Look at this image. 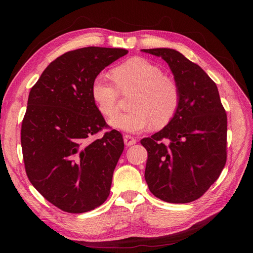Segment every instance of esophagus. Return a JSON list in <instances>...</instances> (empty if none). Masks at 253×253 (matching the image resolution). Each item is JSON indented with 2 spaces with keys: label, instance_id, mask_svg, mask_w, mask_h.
<instances>
[{
  "label": "esophagus",
  "instance_id": "obj_1",
  "mask_svg": "<svg viewBox=\"0 0 253 253\" xmlns=\"http://www.w3.org/2000/svg\"><path fill=\"white\" fill-rule=\"evenodd\" d=\"M124 140H125V143L127 145V147H129V145H133L137 142V140L134 138V137L129 136V135H125Z\"/></svg>",
  "mask_w": 253,
  "mask_h": 253
}]
</instances>
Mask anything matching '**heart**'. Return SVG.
<instances>
[{"label":"heart","instance_id":"1","mask_svg":"<svg viewBox=\"0 0 253 253\" xmlns=\"http://www.w3.org/2000/svg\"><path fill=\"white\" fill-rule=\"evenodd\" d=\"M113 81L100 75L91 84V96L102 115L112 117L118 112L119 94L136 91L129 102V111L111 119L115 128L138 133L149 128L153 122L159 127L174 117L180 102L179 87L165 76L157 65L143 58L125 61L112 71Z\"/></svg>","mask_w":253,"mask_h":253}]
</instances>
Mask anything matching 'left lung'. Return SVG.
Returning a JSON list of instances; mask_svg holds the SVG:
<instances>
[{
    "label": "left lung",
    "mask_w": 253,
    "mask_h": 253,
    "mask_svg": "<svg viewBox=\"0 0 253 253\" xmlns=\"http://www.w3.org/2000/svg\"><path fill=\"white\" fill-rule=\"evenodd\" d=\"M162 57L180 91L178 110L141 144L148 151L144 178L153 195L173 204L200 198L227 160V115L216 84L201 66L172 48L141 49Z\"/></svg>",
    "instance_id": "1"
}]
</instances>
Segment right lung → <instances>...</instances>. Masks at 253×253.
<instances>
[{
  "label": "right lung",
  "mask_w": 253,
  "mask_h": 253,
  "mask_svg": "<svg viewBox=\"0 0 253 253\" xmlns=\"http://www.w3.org/2000/svg\"><path fill=\"white\" fill-rule=\"evenodd\" d=\"M124 48L83 47L45 68L29 91L21 144L32 185L59 209L83 213L110 195L113 173L125 149L120 132L108 127L91 96V84Z\"/></svg>",
  "instance_id": "right-lung-1"
}]
</instances>
